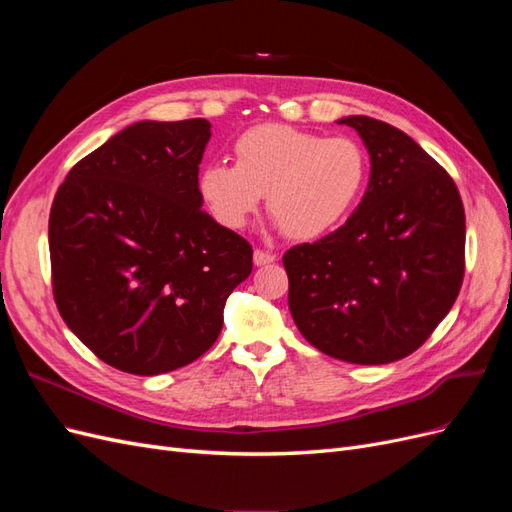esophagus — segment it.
I'll return each mask as SVG.
<instances>
[{"label": "esophagus", "instance_id": "1", "mask_svg": "<svg viewBox=\"0 0 512 512\" xmlns=\"http://www.w3.org/2000/svg\"><path fill=\"white\" fill-rule=\"evenodd\" d=\"M277 256L273 252H265V250H254V265L256 267H265V265H271V262H275Z\"/></svg>", "mask_w": 512, "mask_h": 512}]
</instances>
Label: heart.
<instances>
[{
  "label": "heart",
  "instance_id": "1",
  "mask_svg": "<svg viewBox=\"0 0 512 512\" xmlns=\"http://www.w3.org/2000/svg\"><path fill=\"white\" fill-rule=\"evenodd\" d=\"M235 164H209L200 196L228 228H243L267 196L269 213L292 239H318L359 203L369 173L367 153L350 136H322L262 123L232 145Z\"/></svg>",
  "mask_w": 512,
  "mask_h": 512
}]
</instances>
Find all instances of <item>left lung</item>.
<instances>
[{
    "instance_id": "obj_1",
    "label": "left lung",
    "mask_w": 512,
    "mask_h": 512,
    "mask_svg": "<svg viewBox=\"0 0 512 512\" xmlns=\"http://www.w3.org/2000/svg\"><path fill=\"white\" fill-rule=\"evenodd\" d=\"M369 153V185L344 226L284 254L288 307L333 359L384 365L425 344L451 312L466 267L455 181L389 123L350 115Z\"/></svg>"
}]
</instances>
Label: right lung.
Wrapping results in <instances>:
<instances>
[{"label": "right lung", "instance_id": "right-lung-1", "mask_svg": "<svg viewBox=\"0 0 512 512\" xmlns=\"http://www.w3.org/2000/svg\"><path fill=\"white\" fill-rule=\"evenodd\" d=\"M207 119L138 121L76 164L49 218L53 294L68 329L115 369L158 376L218 339L252 245L203 211Z\"/></svg>", "mask_w": 512, "mask_h": 512}]
</instances>
